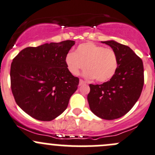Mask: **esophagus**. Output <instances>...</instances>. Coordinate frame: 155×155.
I'll list each match as a JSON object with an SVG mask.
<instances>
[{
    "mask_svg": "<svg viewBox=\"0 0 155 155\" xmlns=\"http://www.w3.org/2000/svg\"><path fill=\"white\" fill-rule=\"evenodd\" d=\"M86 82H85V81H83V80H82V79H80V80H79V86H82V85H83V84H86Z\"/></svg>",
    "mask_w": 155,
    "mask_h": 155,
    "instance_id": "esophagus-1",
    "label": "esophagus"
}]
</instances>
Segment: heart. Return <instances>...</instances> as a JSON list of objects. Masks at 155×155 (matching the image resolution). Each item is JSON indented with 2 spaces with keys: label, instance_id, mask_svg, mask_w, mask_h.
<instances>
[{
  "label": "heart",
  "instance_id": "obj_1",
  "mask_svg": "<svg viewBox=\"0 0 155 155\" xmlns=\"http://www.w3.org/2000/svg\"><path fill=\"white\" fill-rule=\"evenodd\" d=\"M65 63L69 73L74 76L85 68V77L95 79L99 82L110 80L118 69V59L115 52L111 48H105L92 42L82 43L74 53H69Z\"/></svg>",
  "mask_w": 155,
  "mask_h": 155
}]
</instances>
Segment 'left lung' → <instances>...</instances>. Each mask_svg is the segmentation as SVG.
I'll list each match as a JSON object with an SVG mask.
<instances>
[{"mask_svg": "<svg viewBox=\"0 0 155 155\" xmlns=\"http://www.w3.org/2000/svg\"><path fill=\"white\" fill-rule=\"evenodd\" d=\"M115 52L118 69L113 77L101 85H89L87 99L96 116L113 120L123 116L139 99L144 86L143 62L130 47L114 40L102 41Z\"/></svg>", "mask_w": 155, "mask_h": 155, "instance_id": "obj_1", "label": "left lung"}]
</instances>
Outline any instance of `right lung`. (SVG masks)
Returning a JSON list of instances; mask_svg holds the SVG:
<instances>
[{"mask_svg": "<svg viewBox=\"0 0 155 155\" xmlns=\"http://www.w3.org/2000/svg\"><path fill=\"white\" fill-rule=\"evenodd\" d=\"M73 40L27 47L13 60L11 85L23 111L40 121H51L66 109L79 79L69 73L65 58Z\"/></svg>", "mask_w": 155, "mask_h": 155, "instance_id": "add662e5", "label": "right lung"}]
</instances>
